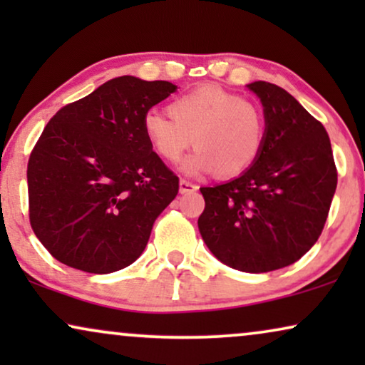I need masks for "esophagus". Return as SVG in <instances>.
<instances>
[{
    "instance_id": "34e87169",
    "label": "esophagus",
    "mask_w": 365,
    "mask_h": 365,
    "mask_svg": "<svg viewBox=\"0 0 365 365\" xmlns=\"http://www.w3.org/2000/svg\"><path fill=\"white\" fill-rule=\"evenodd\" d=\"M197 189H199L197 184L189 182V181H186V179H181V181H179V191H181L182 194H184V192L197 191Z\"/></svg>"
}]
</instances>
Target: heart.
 <instances>
[{"label": "heart", "instance_id": "1", "mask_svg": "<svg viewBox=\"0 0 365 365\" xmlns=\"http://www.w3.org/2000/svg\"><path fill=\"white\" fill-rule=\"evenodd\" d=\"M169 116L148 111L143 133L154 153L166 163H179L186 149L197 146L186 161L189 174L217 169L239 176L257 161L266 139V119L249 99L219 86H201L174 98Z\"/></svg>", "mask_w": 365, "mask_h": 365}]
</instances>
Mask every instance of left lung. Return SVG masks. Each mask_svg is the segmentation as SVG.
Segmentation results:
<instances>
[{
  "label": "left lung",
  "mask_w": 365,
  "mask_h": 365,
  "mask_svg": "<svg viewBox=\"0 0 365 365\" xmlns=\"http://www.w3.org/2000/svg\"><path fill=\"white\" fill-rule=\"evenodd\" d=\"M261 99L266 139L241 176L201 187L199 232L214 256L242 272L291 266L321 236L337 187L326 128L286 89L247 84Z\"/></svg>",
  "instance_id": "left-lung-1"
}]
</instances>
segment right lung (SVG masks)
Instances as JSON below:
<instances>
[{"label":"right lung","mask_w":365,"mask_h":365,"mask_svg":"<svg viewBox=\"0 0 365 365\" xmlns=\"http://www.w3.org/2000/svg\"><path fill=\"white\" fill-rule=\"evenodd\" d=\"M178 89L109 79L49 119L28 161L29 222L59 262L91 274L128 267L179 191L153 151L143 118Z\"/></svg>","instance_id":"add662e5"}]
</instances>
